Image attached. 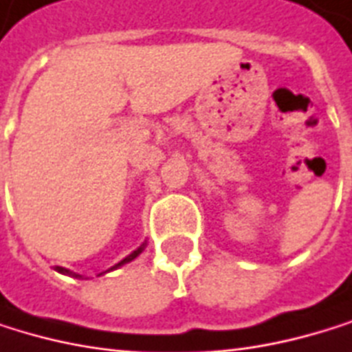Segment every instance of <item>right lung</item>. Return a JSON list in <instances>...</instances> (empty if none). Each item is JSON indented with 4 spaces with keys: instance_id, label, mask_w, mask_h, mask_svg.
<instances>
[{
    "instance_id": "obj_1",
    "label": "right lung",
    "mask_w": 352,
    "mask_h": 352,
    "mask_svg": "<svg viewBox=\"0 0 352 352\" xmlns=\"http://www.w3.org/2000/svg\"><path fill=\"white\" fill-rule=\"evenodd\" d=\"M140 252H142V248H138V250H135V252H133V254H129V256H127V258H124V261H120V263H118V265H122V263H129V261H133V258H135V256H138V254H140ZM58 271H62V273H70V271H68V269H62V267H58Z\"/></svg>"
}]
</instances>
